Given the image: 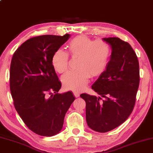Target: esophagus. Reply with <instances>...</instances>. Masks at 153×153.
I'll list each match as a JSON object with an SVG mask.
<instances>
[{"label":"esophagus","mask_w":153,"mask_h":153,"mask_svg":"<svg viewBox=\"0 0 153 153\" xmlns=\"http://www.w3.org/2000/svg\"><path fill=\"white\" fill-rule=\"evenodd\" d=\"M74 95L76 97H78L80 96V94L79 93V92H74Z\"/></svg>","instance_id":"esophagus-1"}]
</instances>
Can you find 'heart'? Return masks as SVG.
Segmentation results:
<instances>
[{"label":"heart","mask_w":153,"mask_h":153,"mask_svg":"<svg viewBox=\"0 0 153 153\" xmlns=\"http://www.w3.org/2000/svg\"><path fill=\"white\" fill-rule=\"evenodd\" d=\"M71 56L76 58V71L64 75L62 82L66 89L81 91L88 83L90 77H97L104 73L111 55V46L102 40H96L85 35L77 36L68 43ZM68 53L58 49L51 57V64L58 73H64L68 68Z\"/></svg>","instance_id":"1"}]
</instances>
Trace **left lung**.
I'll return each instance as SVG.
<instances>
[{"mask_svg":"<svg viewBox=\"0 0 153 153\" xmlns=\"http://www.w3.org/2000/svg\"><path fill=\"white\" fill-rule=\"evenodd\" d=\"M112 48L106 71L91 86L98 97L82 94L86 121L94 131L104 133L126 121L133 111L140 83L139 62L128 42L117 37L103 38ZM105 97L101 102V97Z\"/></svg>","mask_w":153,"mask_h":153,"instance_id":"left-lung-1","label":"left lung"}]
</instances>
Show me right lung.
I'll use <instances>...</instances> for the list:
<instances>
[{
	"label": "right lung",
	"instance_id": "1",
	"mask_svg": "<svg viewBox=\"0 0 153 153\" xmlns=\"http://www.w3.org/2000/svg\"><path fill=\"white\" fill-rule=\"evenodd\" d=\"M70 37L68 34L33 37L12 57L9 82L15 108L26 126L40 136H53L61 131L75 100L71 91L57 93L62 84L51 64L54 51Z\"/></svg>",
	"mask_w": 153,
	"mask_h": 153
}]
</instances>
